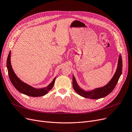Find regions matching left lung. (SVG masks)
<instances>
[{"instance_id":"left-lung-1","label":"left lung","mask_w":132,"mask_h":132,"mask_svg":"<svg viewBox=\"0 0 132 132\" xmlns=\"http://www.w3.org/2000/svg\"><path fill=\"white\" fill-rule=\"evenodd\" d=\"M122 57L121 55H120L119 61H118V65L117 71H116L115 74L112 80L110 81V82L103 87L96 88L94 90L89 91V92H86L82 89H81L79 86L77 85L76 83V80L73 76L72 77V86L73 89H74L75 91L80 95V96H83L86 98H91V99H98L105 96H107L108 94L111 93L114 88L115 87L116 85L119 81V79L122 73Z\"/></svg>"}]
</instances>
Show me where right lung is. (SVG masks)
Returning <instances> with one entry per match:
<instances>
[{
    "mask_svg": "<svg viewBox=\"0 0 132 132\" xmlns=\"http://www.w3.org/2000/svg\"><path fill=\"white\" fill-rule=\"evenodd\" d=\"M11 57V51H10L7 59V68L9 76L13 86L19 92L30 96L39 97L46 94L53 87L56 77L48 87L42 89H36L22 82L15 74L12 69L11 65V61H10L11 57Z\"/></svg>",
    "mask_w": 132,
    "mask_h": 132,
    "instance_id": "add662e5",
    "label": "right lung"
}]
</instances>
